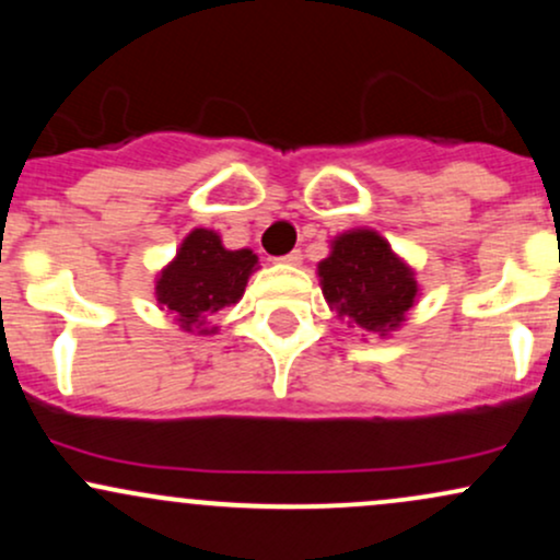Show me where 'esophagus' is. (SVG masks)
Segmentation results:
<instances>
[{"label": "esophagus", "mask_w": 560, "mask_h": 560, "mask_svg": "<svg viewBox=\"0 0 560 560\" xmlns=\"http://www.w3.org/2000/svg\"><path fill=\"white\" fill-rule=\"evenodd\" d=\"M279 262H284V266H300L302 253H300V249H292V253L284 255V258H279Z\"/></svg>", "instance_id": "1"}]
</instances>
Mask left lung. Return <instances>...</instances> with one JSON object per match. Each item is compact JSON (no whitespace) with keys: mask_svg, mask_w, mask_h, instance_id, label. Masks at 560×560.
<instances>
[{"mask_svg":"<svg viewBox=\"0 0 560 560\" xmlns=\"http://www.w3.org/2000/svg\"><path fill=\"white\" fill-rule=\"evenodd\" d=\"M318 281L339 320L378 337L400 329L419 300L416 271L374 229L334 236L329 258L318 262Z\"/></svg>","mask_w":560,"mask_h":560,"instance_id":"obj_1","label":"left lung"}]
</instances>
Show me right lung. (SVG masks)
<instances>
[{
  "mask_svg": "<svg viewBox=\"0 0 560 560\" xmlns=\"http://www.w3.org/2000/svg\"><path fill=\"white\" fill-rule=\"evenodd\" d=\"M258 271L253 249H226L213 229H191L155 279L160 311L189 334H215L208 318L242 300L247 279Z\"/></svg>",
  "mask_w": 560,
  "mask_h": 560,
  "instance_id": "obj_1",
  "label": "right lung"
}]
</instances>
